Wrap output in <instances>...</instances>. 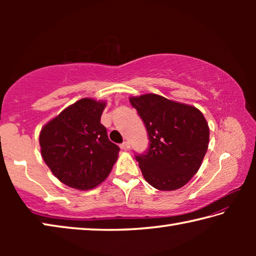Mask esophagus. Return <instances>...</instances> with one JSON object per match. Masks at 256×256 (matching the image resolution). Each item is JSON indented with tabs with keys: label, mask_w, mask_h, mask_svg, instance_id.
<instances>
[{
	"label": "esophagus",
	"mask_w": 256,
	"mask_h": 256,
	"mask_svg": "<svg viewBox=\"0 0 256 256\" xmlns=\"http://www.w3.org/2000/svg\"><path fill=\"white\" fill-rule=\"evenodd\" d=\"M120 148L122 149V150H128V149L130 148V144H128V141H124L122 144H120Z\"/></svg>",
	"instance_id": "1"
}]
</instances>
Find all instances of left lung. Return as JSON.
<instances>
[{
  "label": "left lung",
  "mask_w": 256,
  "mask_h": 256,
  "mask_svg": "<svg viewBox=\"0 0 256 256\" xmlns=\"http://www.w3.org/2000/svg\"><path fill=\"white\" fill-rule=\"evenodd\" d=\"M144 120L149 146L136 159L148 183L160 190L184 186L196 174L209 146V126L196 107L154 94L130 98Z\"/></svg>",
  "instance_id": "8db88e82"
}]
</instances>
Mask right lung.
<instances>
[{
	"label": "right lung",
	"mask_w": 256,
	"mask_h": 256,
	"mask_svg": "<svg viewBox=\"0 0 256 256\" xmlns=\"http://www.w3.org/2000/svg\"><path fill=\"white\" fill-rule=\"evenodd\" d=\"M105 102L84 98L66 108L42 128V156L52 172L78 190L96 188L110 174L118 146L110 141L100 123Z\"/></svg>",
	"instance_id": "add662e5"
}]
</instances>
